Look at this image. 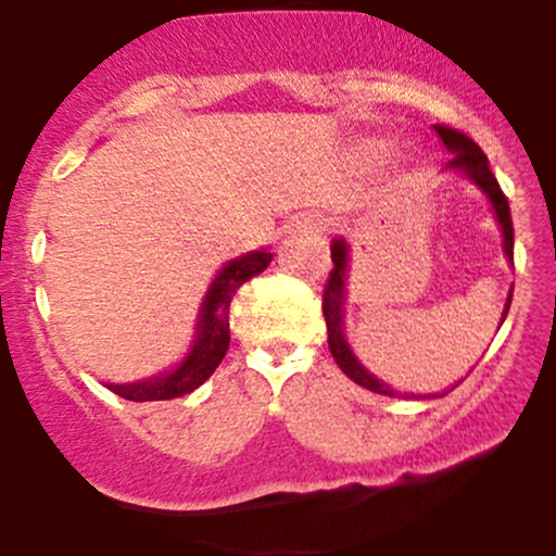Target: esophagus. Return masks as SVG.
<instances>
[{
	"mask_svg": "<svg viewBox=\"0 0 556 556\" xmlns=\"http://www.w3.org/2000/svg\"><path fill=\"white\" fill-rule=\"evenodd\" d=\"M290 229H292V232L321 235V232H327V222H324L318 214H300V216H295V219H292Z\"/></svg>",
	"mask_w": 556,
	"mask_h": 556,
	"instance_id": "1",
	"label": "esophagus"
}]
</instances>
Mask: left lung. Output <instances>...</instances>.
Instances as JSON below:
<instances>
[{"instance_id": "1", "label": "left lung", "mask_w": 556, "mask_h": 556, "mask_svg": "<svg viewBox=\"0 0 556 556\" xmlns=\"http://www.w3.org/2000/svg\"><path fill=\"white\" fill-rule=\"evenodd\" d=\"M433 130H437L439 138L444 140L446 149H450L452 154H455V156L450 159V164H446V167H450V169H463L465 175H468L470 180H473L478 188H481L483 193L489 195L491 206H494V212H496V219H500V225H502L504 253H507V256L513 258V245H515L513 216H509L507 195L502 193V188H500V182H496L494 172L489 169L486 154H483L481 146H478L473 138H468V136H465V132L455 130V127L433 125ZM331 264H334V269H331V274H329L327 290H324V300H321L324 318H327L331 355H334L337 366H340L342 371L355 381V384L371 389V392H376V394L397 397L400 392H394V389H389L387 384H381V381L376 379V376L368 374L366 368H363L361 363L355 361V355L350 353L348 342H344V334H342V327H344L342 308H344V269H348V245H344V240L331 242ZM509 303H513V290H509L507 305H504L502 321H504V318H507ZM402 397H405V394H402Z\"/></svg>"}]
</instances>
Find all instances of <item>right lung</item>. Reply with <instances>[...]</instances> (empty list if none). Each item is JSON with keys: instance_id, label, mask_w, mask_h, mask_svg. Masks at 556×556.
I'll list each match as a JSON object with an SVG mask.
<instances>
[{"instance_id": "add662e5", "label": "right lung", "mask_w": 556, "mask_h": 556, "mask_svg": "<svg viewBox=\"0 0 556 556\" xmlns=\"http://www.w3.org/2000/svg\"><path fill=\"white\" fill-rule=\"evenodd\" d=\"M271 264V253L256 251L248 256L229 261L219 277L214 279L212 290L203 300L201 311V334L185 358L180 368L167 376H156L151 381H138V384H110L114 394L132 402H151V400H175L182 394L193 392L216 371L222 358L229 348V303L235 292L240 290L248 279L258 277L266 266Z\"/></svg>"}]
</instances>
